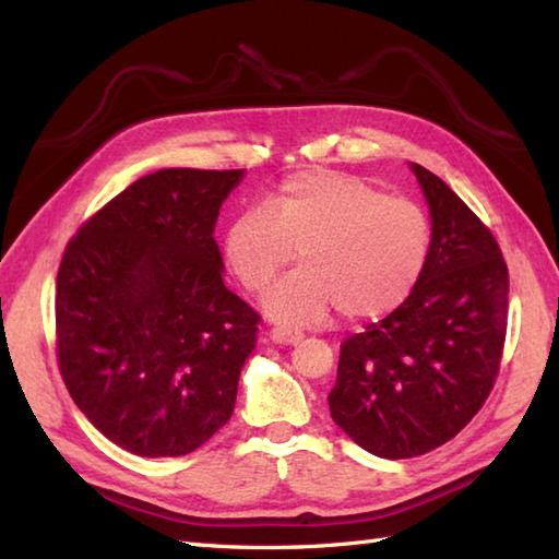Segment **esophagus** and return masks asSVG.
<instances>
[{
	"mask_svg": "<svg viewBox=\"0 0 559 559\" xmlns=\"http://www.w3.org/2000/svg\"><path fill=\"white\" fill-rule=\"evenodd\" d=\"M269 338L273 343H281V346H295V343L302 341V331L290 326H273L269 331Z\"/></svg>",
	"mask_w": 559,
	"mask_h": 559,
	"instance_id": "34e87169",
	"label": "esophagus"
}]
</instances>
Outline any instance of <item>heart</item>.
<instances>
[{
    "label": "heart",
    "instance_id": "b5f03b06",
    "mask_svg": "<svg viewBox=\"0 0 559 559\" xmlns=\"http://www.w3.org/2000/svg\"><path fill=\"white\" fill-rule=\"evenodd\" d=\"M432 245L427 213L411 199L336 170H302L266 206H249L223 235V257L249 293L264 290L295 249L302 269L261 305L283 324H314L331 307L365 322L394 312L418 286Z\"/></svg>",
    "mask_w": 559,
    "mask_h": 559
}]
</instances>
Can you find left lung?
Masks as SVG:
<instances>
[{"mask_svg": "<svg viewBox=\"0 0 559 559\" xmlns=\"http://www.w3.org/2000/svg\"><path fill=\"white\" fill-rule=\"evenodd\" d=\"M430 209L432 245L418 286L343 341L331 418L382 459L449 442L488 399L507 336L509 273L492 233L454 189L411 163Z\"/></svg>", "mask_w": 559, "mask_h": 559, "instance_id": "obj_1", "label": "left lung"}]
</instances>
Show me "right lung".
<instances>
[{"label": "right lung", "mask_w": 559, "mask_h": 559, "mask_svg": "<svg viewBox=\"0 0 559 559\" xmlns=\"http://www.w3.org/2000/svg\"><path fill=\"white\" fill-rule=\"evenodd\" d=\"M245 170L141 177L81 225L57 273V358L79 411L136 456H185L230 420L259 314L213 240Z\"/></svg>", "instance_id": "1"}]
</instances>
